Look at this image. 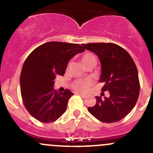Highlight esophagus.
Here are the masks:
<instances>
[{"label": "esophagus", "instance_id": "1", "mask_svg": "<svg viewBox=\"0 0 153 153\" xmlns=\"http://www.w3.org/2000/svg\"><path fill=\"white\" fill-rule=\"evenodd\" d=\"M78 95H79V96H81V98H86V95H84V94H81V93H78Z\"/></svg>", "mask_w": 153, "mask_h": 153}]
</instances>
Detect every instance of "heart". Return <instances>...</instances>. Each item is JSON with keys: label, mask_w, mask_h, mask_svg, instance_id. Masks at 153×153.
I'll return each mask as SVG.
<instances>
[{"label": "heart", "mask_w": 153, "mask_h": 153, "mask_svg": "<svg viewBox=\"0 0 153 153\" xmlns=\"http://www.w3.org/2000/svg\"><path fill=\"white\" fill-rule=\"evenodd\" d=\"M93 56L90 54H86L82 58V62L84 63L86 59ZM94 84V81L92 78H85V79H79L75 81L72 84V87L76 91L80 92H86L89 91V88Z\"/></svg>", "instance_id": "heart-1"}]
</instances>
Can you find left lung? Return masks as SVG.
Returning a JSON list of instances; mask_svg holds the SVG:
<instances>
[{"label":"left lung","mask_w":153,"mask_h":153,"mask_svg":"<svg viewBox=\"0 0 153 153\" xmlns=\"http://www.w3.org/2000/svg\"><path fill=\"white\" fill-rule=\"evenodd\" d=\"M82 46L94 52L101 64L99 81L101 91L109 97L96 96V104L88 108L89 113L101 122L119 121L132 111L138 101L140 84L136 65L124 48L112 43H93Z\"/></svg>","instance_id":"8db88e82"}]
</instances>
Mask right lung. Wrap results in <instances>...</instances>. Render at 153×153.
Instances as JSON below:
<instances>
[{
    "instance_id": "1",
    "label": "right lung",
    "mask_w": 153,
    "mask_h": 153,
    "mask_svg": "<svg viewBox=\"0 0 153 153\" xmlns=\"http://www.w3.org/2000/svg\"><path fill=\"white\" fill-rule=\"evenodd\" d=\"M84 51L78 44L52 41L29 54L23 65L20 84L23 102L33 118L51 123L66 112L73 93L68 89L58 93L54 89L55 77L64 75L69 60Z\"/></svg>"
}]
</instances>
